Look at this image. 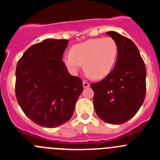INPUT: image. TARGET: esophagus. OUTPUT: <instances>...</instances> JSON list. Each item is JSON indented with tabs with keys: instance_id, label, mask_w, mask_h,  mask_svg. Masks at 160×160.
Wrapping results in <instances>:
<instances>
[{
	"instance_id": "34e87169",
	"label": "esophagus",
	"mask_w": 160,
	"mask_h": 160,
	"mask_svg": "<svg viewBox=\"0 0 160 160\" xmlns=\"http://www.w3.org/2000/svg\"><path fill=\"white\" fill-rule=\"evenodd\" d=\"M82 84H83V87H84L85 88H87V87H90V83H89L87 81H83Z\"/></svg>"
}]
</instances>
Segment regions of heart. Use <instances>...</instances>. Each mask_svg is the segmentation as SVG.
I'll use <instances>...</instances> for the list:
<instances>
[{"label": "heart", "instance_id": "heart-1", "mask_svg": "<svg viewBox=\"0 0 160 160\" xmlns=\"http://www.w3.org/2000/svg\"><path fill=\"white\" fill-rule=\"evenodd\" d=\"M118 56V45L111 37L97 38L79 43L64 56L65 65L73 74L84 64L85 70L94 78H105L112 70Z\"/></svg>", "mask_w": 160, "mask_h": 160}]
</instances>
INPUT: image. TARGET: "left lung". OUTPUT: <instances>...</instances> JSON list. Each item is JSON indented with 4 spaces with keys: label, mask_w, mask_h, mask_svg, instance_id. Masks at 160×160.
<instances>
[{
    "label": "left lung",
    "mask_w": 160,
    "mask_h": 160,
    "mask_svg": "<svg viewBox=\"0 0 160 160\" xmlns=\"http://www.w3.org/2000/svg\"><path fill=\"white\" fill-rule=\"evenodd\" d=\"M107 34L118 45L112 71L102 81L91 83L96 114L111 124H122L135 115L146 95V66L135 43L116 32Z\"/></svg>",
    "instance_id": "8db88e82"
}]
</instances>
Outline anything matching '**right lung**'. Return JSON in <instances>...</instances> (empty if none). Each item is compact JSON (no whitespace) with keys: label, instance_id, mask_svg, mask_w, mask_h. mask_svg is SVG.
Instances as JSON below:
<instances>
[{"label":"right lung","instance_id":"1","mask_svg":"<svg viewBox=\"0 0 160 160\" xmlns=\"http://www.w3.org/2000/svg\"><path fill=\"white\" fill-rule=\"evenodd\" d=\"M69 41L46 39L32 45L16 68L15 94L25 114L45 128L70 120L83 90L82 79L70 75L63 62Z\"/></svg>","mask_w":160,"mask_h":160}]
</instances>
